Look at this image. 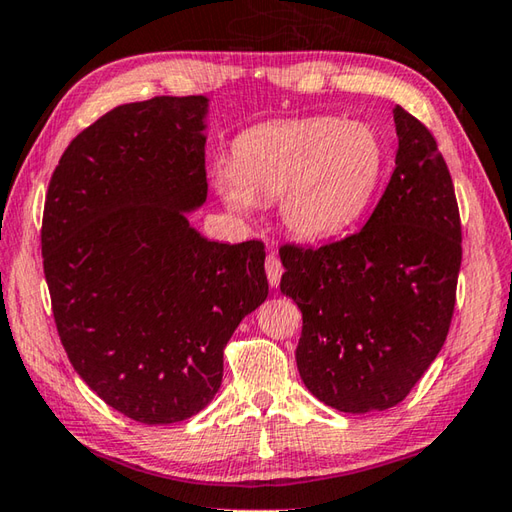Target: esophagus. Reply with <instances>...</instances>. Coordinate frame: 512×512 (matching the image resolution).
I'll return each instance as SVG.
<instances>
[{"mask_svg": "<svg viewBox=\"0 0 512 512\" xmlns=\"http://www.w3.org/2000/svg\"><path fill=\"white\" fill-rule=\"evenodd\" d=\"M265 272H267V281L272 287H278L281 283V276H283V265H281V258L276 254H269L265 260Z\"/></svg>", "mask_w": 512, "mask_h": 512, "instance_id": "esophagus-1", "label": "esophagus"}]
</instances>
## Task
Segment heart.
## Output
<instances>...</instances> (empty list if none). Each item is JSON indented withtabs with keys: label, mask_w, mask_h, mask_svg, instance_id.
<instances>
[{
	"label": "heart",
	"mask_w": 512,
	"mask_h": 512,
	"mask_svg": "<svg viewBox=\"0 0 512 512\" xmlns=\"http://www.w3.org/2000/svg\"><path fill=\"white\" fill-rule=\"evenodd\" d=\"M383 167V140L370 124L334 118L274 122L236 140L234 165L214 169V187L238 214L278 200L287 231L325 240L363 216Z\"/></svg>",
	"instance_id": "b5f03b06"
}]
</instances>
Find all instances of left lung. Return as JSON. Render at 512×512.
<instances>
[{
	"mask_svg": "<svg viewBox=\"0 0 512 512\" xmlns=\"http://www.w3.org/2000/svg\"><path fill=\"white\" fill-rule=\"evenodd\" d=\"M397 160L361 231L283 245L281 292L303 314L296 365L325 406L363 414L408 397L437 359L455 310L461 220L432 133L394 109Z\"/></svg>",
	"mask_w": 512,
	"mask_h": 512,
	"instance_id": "obj_1",
	"label": "left lung"
}]
</instances>
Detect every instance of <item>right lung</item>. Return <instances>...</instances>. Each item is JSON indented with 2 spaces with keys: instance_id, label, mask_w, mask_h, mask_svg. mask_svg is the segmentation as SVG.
<instances>
[{
  "instance_id": "add662e5",
  "label": "right lung",
  "mask_w": 512,
  "mask_h": 512,
  "mask_svg": "<svg viewBox=\"0 0 512 512\" xmlns=\"http://www.w3.org/2000/svg\"><path fill=\"white\" fill-rule=\"evenodd\" d=\"M205 95L115 106L55 167L42 220L44 276L75 372L147 426L216 397L223 352L265 301V245L207 240Z\"/></svg>"
}]
</instances>
